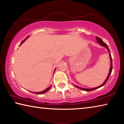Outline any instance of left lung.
Returning a JSON list of instances; mask_svg holds the SVG:
<instances>
[{
    "label": "left lung",
    "mask_w": 124,
    "mask_h": 124,
    "mask_svg": "<svg viewBox=\"0 0 124 124\" xmlns=\"http://www.w3.org/2000/svg\"><path fill=\"white\" fill-rule=\"evenodd\" d=\"M96 40H97V41L98 43L100 44L102 46H105L106 48L107 49L108 51L109 52V56H110V62H111V66H110V70H109V74L108 75L107 78V79L106 80L104 81V82L102 84V85H101L100 86H98L97 87H95V88H92V89H84V88H82V87H79L78 86H75V87H77L78 88V89H80L81 90H84V91H92V90H95V89H98V88H100L101 87L103 86L105 84H106V83H107V81H108V80L109 79V78L110 75L111 74V73H112V69H113V66H112V56H111V54H110V52L109 51V47L107 46V45L106 44V43H104V42L100 38H98V37H96Z\"/></svg>",
    "instance_id": "obj_1"
}]
</instances>
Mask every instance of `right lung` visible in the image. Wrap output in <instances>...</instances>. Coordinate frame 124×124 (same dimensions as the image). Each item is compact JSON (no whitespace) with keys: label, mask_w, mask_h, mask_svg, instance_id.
<instances>
[{"label":"right lung","mask_w":124,"mask_h":124,"mask_svg":"<svg viewBox=\"0 0 124 124\" xmlns=\"http://www.w3.org/2000/svg\"><path fill=\"white\" fill-rule=\"evenodd\" d=\"M25 39L24 40H23L22 41V43H21L20 44H21L23 43V42L24 40H25ZM51 86H50V87H48V88H47V89H46V90H44V91H41V92H34V93H37V94H43V93H45V92H46V91H48V90H49L50 89V88H51Z\"/></svg>","instance_id":"right-lung-1"}]
</instances>
